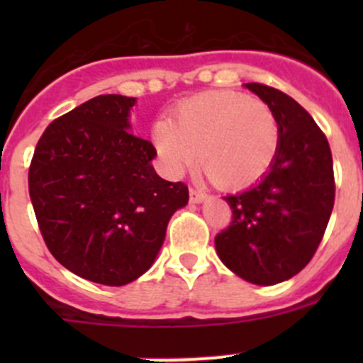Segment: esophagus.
Listing matches in <instances>:
<instances>
[{"mask_svg": "<svg viewBox=\"0 0 363 363\" xmlns=\"http://www.w3.org/2000/svg\"><path fill=\"white\" fill-rule=\"evenodd\" d=\"M207 199V193L202 191V189H196V188H189V200L193 203H200Z\"/></svg>", "mask_w": 363, "mask_h": 363, "instance_id": "1", "label": "esophagus"}]
</instances>
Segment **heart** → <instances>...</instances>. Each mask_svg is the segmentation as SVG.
<instances>
[{
  "instance_id": "b5f03b06",
  "label": "heart",
  "mask_w": 363,
  "mask_h": 363,
  "mask_svg": "<svg viewBox=\"0 0 363 363\" xmlns=\"http://www.w3.org/2000/svg\"><path fill=\"white\" fill-rule=\"evenodd\" d=\"M152 140L172 174H182L200 156L212 182L240 189L272 167L279 123L263 100L235 91H208L181 101L170 119H160Z\"/></svg>"
}]
</instances>
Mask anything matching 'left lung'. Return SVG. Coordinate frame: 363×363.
Here are the masks:
<instances>
[{"label":"left lung","mask_w":363,"mask_h":363,"mask_svg":"<svg viewBox=\"0 0 363 363\" xmlns=\"http://www.w3.org/2000/svg\"><path fill=\"white\" fill-rule=\"evenodd\" d=\"M246 87L276 113L279 149L258 184L225 196L232 223L214 244L232 272L270 286L298 274L320 246L334 208V163L327 137L302 105L265 84Z\"/></svg>","instance_id":"obj_1"}]
</instances>
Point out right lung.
Segmentation results:
<instances>
[{"mask_svg":"<svg viewBox=\"0 0 363 363\" xmlns=\"http://www.w3.org/2000/svg\"><path fill=\"white\" fill-rule=\"evenodd\" d=\"M135 98L100 94L45 128L28 184L45 246L69 272L123 286L147 272L167 225L189 200L152 168L155 145L130 133Z\"/></svg>","mask_w":363,"mask_h":363,"instance_id":"1","label":"right lung"}]
</instances>
